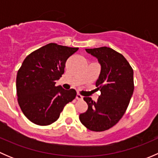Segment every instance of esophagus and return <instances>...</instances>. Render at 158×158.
I'll use <instances>...</instances> for the list:
<instances>
[{"label": "esophagus", "mask_w": 158, "mask_h": 158, "mask_svg": "<svg viewBox=\"0 0 158 158\" xmlns=\"http://www.w3.org/2000/svg\"><path fill=\"white\" fill-rule=\"evenodd\" d=\"M76 99L77 100H82V98H83V97L82 96V95H80V94H79V93H77V95H76Z\"/></svg>", "instance_id": "1"}]
</instances>
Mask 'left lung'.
Returning <instances> with one entry per match:
<instances>
[{"mask_svg":"<svg viewBox=\"0 0 158 158\" xmlns=\"http://www.w3.org/2000/svg\"><path fill=\"white\" fill-rule=\"evenodd\" d=\"M85 51L98 59L101 65L95 82L101 95L96 102L84 97L88 109L79 114V120L89 130L103 131L116 125L125 114L135 88L134 72L123 55L109 47Z\"/></svg>","mask_w":158,"mask_h":158,"instance_id":"left-lung-1","label":"left lung"}]
</instances>
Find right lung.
<instances>
[{
	"mask_svg": "<svg viewBox=\"0 0 158 158\" xmlns=\"http://www.w3.org/2000/svg\"><path fill=\"white\" fill-rule=\"evenodd\" d=\"M79 48L49 44L33 51L23 60L17 72V101L24 115L38 125L55 122L76 91L56 86L64 73L66 62Z\"/></svg>",
	"mask_w": 158,
	"mask_h": 158,
	"instance_id": "1",
	"label": "right lung"
}]
</instances>
